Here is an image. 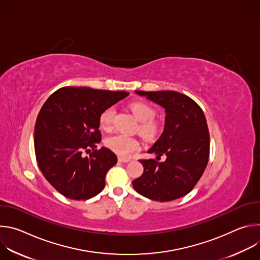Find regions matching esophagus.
Here are the masks:
<instances>
[{
    "label": "esophagus",
    "mask_w": 260,
    "mask_h": 260,
    "mask_svg": "<svg viewBox=\"0 0 260 260\" xmlns=\"http://www.w3.org/2000/svg\"><path fill=\"white\" fill-rule=\"evenodd\" d=\"M131 159H128V158H123V157H118V161L119 162H128Z\"/></svg>",
    "instance_id": "1"
}]
</instances>
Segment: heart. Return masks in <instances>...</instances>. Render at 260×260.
Wrapping results in <instances>:
<instances>
[{"label":"heart","mask_w":260,"mask_h":260,"mask_svg":"<svg viewBox=\"0 0 260 260\" xmlns=\"http://www.w3.org/2000/svg\"><path fill=\"white\" fill-rule=\"evenodd\" d=\"M129 110L135 115V117L140 121L138 131L139 133L147 139L153 138L159 131V123L154 119L155 110L154 108L146 102H133L128 106ZM115 111L112 107L106 108L102 111L99 116V126L105 132H109L113 127ZM106 146L114 151L120 157H128L135 151L139 149V142L126 135H115L109 137L105 141Z\"/></svg>","instance_id":"obj_1"}]
</instances>
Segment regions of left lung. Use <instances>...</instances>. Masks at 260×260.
I'll use <instances>...</instances> for the list:
<instances>
[{
	"label": "left lung",
	"instance_id": "obj_1",
	"mask_svg": "<svg viewBox=\"0 0 260 260\" xmlns=\"http://www.w3.org/2000/svg\"><path fill=\"white\" fill-rule=\"evenodd\" d=\"M166 111L165 129L148 150L158 160L141 159L144 172L133 181L135 190L153 201L170 202L189 193L208 165L210 135L201 107L189 96L173 90L142 91Z\"/></svg>",
	"mask_w": 260,
	"mask_h": 260
}]
</instances>
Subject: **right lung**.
Returning <instances> with one entry per match:
<instances>
[{
	"instance_id": "right-lung-1",
	"label": "right lung",
	"mask_w": 260,
	"mask_h": 260,
	"mask_svg": "<svg viewBox=\"0 0 260 260\" xmlns=\"http://www.w3.org/2000/svg\"><path fill=\"white\" fill-rule=\"evenodd\" d=\"M128 95L89 87H61L42 106L37 117L34 144L37 162L46 180L63 197L82 201L105 187L107 172L117 157L101 142L99 116ZM93 152L83 157V152Z\"/></svg>"
}]
</instances>
